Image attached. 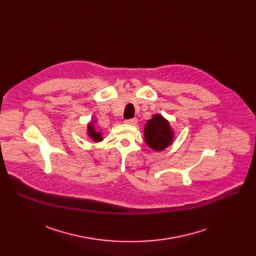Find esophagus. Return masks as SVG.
I'll use <instances>...</instances> for the list:
<instances>
[{
	"label": "esophagus",
	"instance_id": "obj_1",
	"mask_svg": "<svg viewBox=\"0 0 256 256\" xmlns=\"http://www.w3.org/2000/svg\"><path fill=\"white\" fill-rule=\"evenodd\" d=\"M126 122L130 124H136L138 120H136V118H130V120H126Z\"/></svg>",
	"mask_w": 256,
	"mask_h": 256
}]
</instances>
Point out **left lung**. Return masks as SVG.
<instances>
[{"label": "left lung", "instance_id": "obj_1", "mask_svg": "<svg viewBox=\"0 0 256 256\" xmlns=\"http://www.w3.org/2000/svg\"><path fill=\"white\" fill-rule=\"evenodd\" d=\"M173 138L169 122L160 114H155L144 126V140L150 148L161 151L167 148Z\"/></svg>", "mask_w": 256, "mask_h": 256}]
</instances>
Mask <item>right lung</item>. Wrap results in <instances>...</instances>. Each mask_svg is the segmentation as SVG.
<instances>
[{
  "label": "right lung",
  "mask_w": 256,
  "mask_h": 256,
  "mask_svg": "<svg viewBox=\"0 0 256 256\" xmlns=\"http://www.w3.org/2000/svg\"><path fill=\"white\" fill-rule=\"evenodd\" d=\"M88 134H89L90 138H91L93 140H95V142H99V140H102L101 134H100V132H97L94 130V128H93L92 124H89V126H88Z\"/></svg>",
  "instance_id": "right-lung-1"
}]
</instances>
